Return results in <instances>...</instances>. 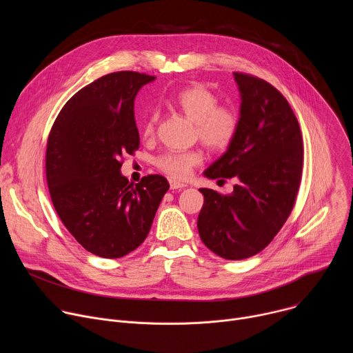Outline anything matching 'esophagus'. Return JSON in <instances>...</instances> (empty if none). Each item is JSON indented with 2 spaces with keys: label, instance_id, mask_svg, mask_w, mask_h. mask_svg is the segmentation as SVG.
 Instances as JSON below:
<instances>
[{
  "label": "esophagus",
  "instance_id": "obj_1",
  "mask_svg": "<svg viewBox=\"0 0 353 353\" xmlns=\"http://www.w3.org/2000/svg\"><path fill=\"white\" fill-rule=\"evenodd\" d=\"M169 183H170V190H183V188L187 187L185 184L179 183V181H176V180H170Z\"/></svg>",
  "mask_w": 353,
  "mask_h": 353
}]
</instances>
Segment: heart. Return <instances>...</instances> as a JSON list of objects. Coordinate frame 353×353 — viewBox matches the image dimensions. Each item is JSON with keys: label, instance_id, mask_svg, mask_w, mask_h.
I'll list each match as a JSON object with an SVG mask.
<instances>
[{"label": "heart", "instance_id": "1", "mask_svg": "<svg viewBox=\"0 0 353 353\" xmlns=\"http://www.w3.org/2000/svg\"><path fill=\"white\" fill-rule=\"evenodd\" d=\"M173 106L195 125V137L211 150H223L234 139L239 130V116L228 106H218L215 93L201 85L180 90L172 100ZM159 121L158 112H150L142 125L146 138L154 137ZM203 152L198 149L177 152L170 150L157 159V166L176 180H185L194 168L203 162Z\"/></svg>", "mask_w": 353, "mask_h": 353}]
</instances>
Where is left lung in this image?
Here are the masks:
<instances>
[{"label": "left lung", "mask_w": 353, "mask_h": 353, "mask_svg": "<svg viewBox=\"0 0 353 353\" xmlns=\"http://www.w3.org/2000/svg\"><path fill=\"white\" fill-rule=\"evenodd\" d=\"M240 92L239 130L226 152L205 172L208 179H236L232 194L199 188L203 243L226 260L264 250L289 218L303 166V143L288 100L271 83L233 72Z\"/></svg>", "instance_id": "8db88e82"}]
</instances>
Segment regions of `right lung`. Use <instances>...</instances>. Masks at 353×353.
<instances>
[{
    "mask_svg": "<svg viewBox=\"0 0 353 353\" xmlns=\"http://www.w3.org/2000/svg\"><path fill=\"white\" fill-rule=\"evenodd\" d=\"M155 77L120 71L77 92L47 139L46 177L53 205L89 253L120 259L148 236L169 183L149 174L138 184L120 172L139 148L134 100Z\"/></svg>",
    "mask_w": 353,
    "mask_h": 353,
    "instance_id": "add662e5",
    "label": "right lung"
}]
</instances>
